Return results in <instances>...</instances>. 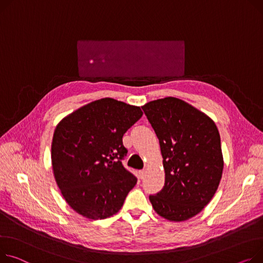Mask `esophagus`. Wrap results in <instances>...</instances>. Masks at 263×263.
Masks as SVG:
<instances>
[{
	"mask_svg": "<svg viewBox=\"0 0 263 263\" xmlns=\"http://www.w3.org/2000/svg\"><path fill=\"white\" fill-rule=\"evenodd\" d=\"M138 173H139V178H141V179H144L145 174H146V171H145V170H141V171H139Z\"/></svg>",
	"mask_w": 263,
	"mask_h": 263,
	"instance_id": "34e87169",
	"label": "esophagus"
}]
</instances>
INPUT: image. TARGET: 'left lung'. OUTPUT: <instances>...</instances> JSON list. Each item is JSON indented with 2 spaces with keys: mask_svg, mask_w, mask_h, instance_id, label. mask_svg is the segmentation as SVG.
Returning a JSON list of instances; mask_svg holds the SVG:
<instances>
[{
  "mask_svg": "<svg viewBox=\"0 0 263 263\" xmlns=\"http://www.w3.org/2000/svg\"><path fill=\"white\" fill-rule=\"evenodd\" d=\"M159 138L165 185L149 200L157 215L172 222L202 212L220 184L224 167L215 121L176 97L152 100L142 107Z\"/></svg>",
  "mask_w": 263,
  "mask_h": 263,
  "instance_id": "left-lung-1",
  "label": "left lung"
}]
</instances>
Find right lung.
Here are the masks:
<instances>
[{
  "label": "right lung",
  "instance_id": "right-lung-1",
  "mask_svg": "<svg viewBox=\"0 0 263 263\" xmlns=\"http://www.w3.org/2000/svg\"><path fill=\"white\" fill-rule=\"evenodd\" d=\"M143 116L139 107L101 98L63 117L51 142V166L61 194L86 219L117 214L136 178L121 164L122 136Z\"/></svg>",
  "mask_w": 263,
  "mask_h": 263
}]
</instances>
